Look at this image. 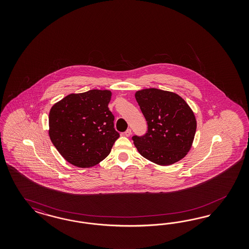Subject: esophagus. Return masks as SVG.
<instances>
[{
    "mask_svg": "<svg viewBox=\"0 0 249 249\" xmlns=\"http://www.w3.org/2000/svg\"><path fill=\"white\" fill-rule=\"evenodd\" d=\"M130 134H131V129H130V128H128V129L124 132V135L126 136V137L130 136Z\"/></svg>",
    "mask_w": 249,
    "mask_h": 249,
    "instance_id": "34e87169",
    "label": "esophagus"
}]
</instances>
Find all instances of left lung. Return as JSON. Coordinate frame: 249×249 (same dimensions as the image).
I'll return each instance as SVG.
<instances>
[{"label": "left lung", "mask_w": 249, "mask_h": 249, "mask_svg": "<svg viewBox=\"0 0 249 249\" xmlns=\"http://www.w3.org/2000/svg\"><path fill=\"white\" fill-rule=\"evenodd\" d=\"M136 100L147 121L144 135L132 136L138 151L160 165H170L183 158L196 130L195 114L177 94L157 89H142Z\"/></svg>", "instance_id": "obj_1"}]
</instances>
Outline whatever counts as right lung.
<instances>
[{"label":"right lung","mask_w":249,"mask_h":249,"mask_svg":"<svg viewBox=\"0 0 249 249\" xmlns=\"http://www.w3.org/2000/svg\"><path fill=\"white\" fill-rule=\"evenodd\" d=\"M109 90L92 89L70 94L49 112V136L61 155L71 164L89 168L109 154L120 133L108 109Z\"/></svg>","instance_id":"obj_1"}]
</instances>
